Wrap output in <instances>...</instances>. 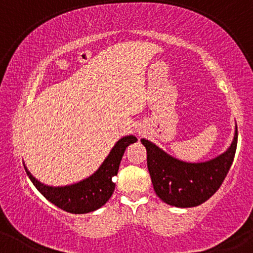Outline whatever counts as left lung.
Listing matches in <instances>:
<instances>
[{"mask_svg": "<svg viewBox=\"0 0 253 253\" xmlns=\"http://www.w3.org/2000/svg\"><path fill=\"white\" fill-rule=\"evenodd\" d=\"M238 143L234 138L226 152L201 163H188L173 158L146 139L141 144L147 151V168L153 189L162 201L179 208L196 207L219 189L233 163Z\"/></svg>", "mask_w": 253, "mask_h": 253, "instance_id": "1", "label": "left lung"}]
</instances>
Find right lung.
<instances>
[{
  "label": "right lung",
  "mask_w": 253,
  "mask_h": 253,
  "mask_svg": "<svg viewBox=\"0 0 253 253\" xmlns=\"http://www.w3.org/2000/svg\"><path fill=\"white\" fill-rule=\"evenodd\" d=\"M134 135H126L114 145L101 167L89 176L70 185L52 187L39 182L25 167L28 177L45 199L60 210L72 214H85L101 208L110 199L115 189L112 181L118 175L119 165L128 145L135 143Z\"/></svg>",
  "instance_id": "right-lung-1"
}]
</instances>
